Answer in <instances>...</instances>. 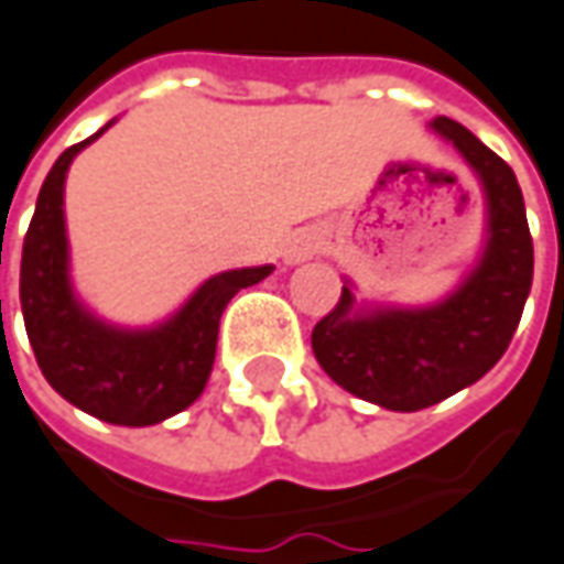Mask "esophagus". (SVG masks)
Listing matches in <instances>:
<instances>
[{
	"mask_svg": "<svg viewBox=\"0 0 564 564\" xmlns=\"http://www.w3.org/2000/svg\"><path fill=\"white\" fill-rule=\"evenodd\" d=\"M319 245H323V238L316 236L313 229H301V232H294V236L289 238V245H285L282 254H285L289 263H301V260H307V257L316 254Z\"/></svg>",
	"mask_w": 564,
	"mask_h": 564,
	"instance_id": "obj_1",
	"label": "esophagus"
}]
</instances>
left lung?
Instances as JSON below:
<instances>
[{"label":"left lung","instance_id":"obj_1","mask_svg":"<svg viewBox=\"0 0 564 564\" xmlns=\"http://www.w3.org/2000/svg\"><path fill=\"white\" fill-rule=\"evenodd\" d=\"M432 127L485 185L490 238L478 270L429 310L354 313L344 285L338 304L313 326V354L328 379L397 413L434 406L487 376L519 328L534 279V241L512 167L463 123L434 117Z\"/></svg>","mask_w":564,"mask_h":564}]
</instances>
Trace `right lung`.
Listing matches in <instances>:
<instances>
[{
  "mask_svg": "<svg viewBox=\"0 0 564 564\" xmlns=\"http://www.w3.org/2000/svg\"><path fill=\"white\" fill-rule=\"evenodd\" d=\"M105 127L93 135L98 139ZM48 170L21 254V310L30 347L45 381L83 413L111 425H158L202 397L214 369L217 332L236 291L257 285L273 267L232 270L207 279L170 323L151 332H120L98 323L74 301L67 282L64 176L79 149Z\"/></svg>",
  "mask_w": 564,
  "mask_h": 564,
  "instance_id": "1",
  "label": "right lung"
}]
</instances>
